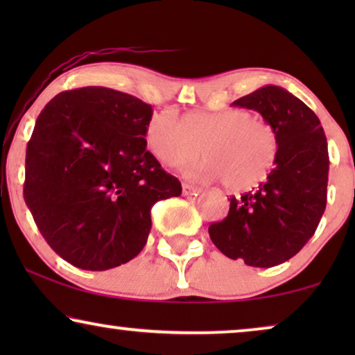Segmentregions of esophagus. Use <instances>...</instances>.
<instances>
[{
	"label": "esophagus",
	"instance_id": "34e87169",
	"mask_svg": "<svg viewBox=\"0 0 355 355\" xmlns=\"http://www.w3.org/2000/svg\"><path fill=\"white\" fill-rule=\"evenodd\" d=\"M182 192L186 193V196H197V193L202 192V189L197 187V186H193V184L184 182L182 184Z\"/></svg>",
	"mask_w": 355,
	"mask_h": 355
}]
</instances>
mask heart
I'll return each mask as SVG.
<instances>
[{"mask_svg":"<svg viewBox=\"0 0 355 355\" xmlns=\"http://www.w3.org/2000/svg\"><path fill=\"white\" fill-rule=\"evenodd\" d=\"M148 152L162 164L179 166L200 159L193 176L220 181L231 191H249L259 186L273 168L278 155V134L265 119L249 111H193L182 121L162 111L145 129Z\"/></svg>","mask_w":355,"mask_h":355,"instance_id":"heart-1","label":"heart"}]
</instances>
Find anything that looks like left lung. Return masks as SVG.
<instances>
[{
  "label": "left lung",
  "instance_id": "1",
  "mask_svg": "<svg viewBox=\"0 0 355 355\" xmlns=\"http://www.w3.org/2000/svg\"><path fill=\"white\" fill-rule=\"evenodd\" d=\"M278 134L275 168L257 191L230 198L225 220L208 226L213 244L232 260L270 268L294 257L313 236L327 207L328 144L320 119L283 87L265 85L236 100Z\"/></svg>",
  "mask_w": 355,
  "mask_h": 355
}]
</instances>
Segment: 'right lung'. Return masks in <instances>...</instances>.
Listing matches in <instances>:
<instances>
[{
	"instance_id": "obj_1",
	"label": "right lung",
	"mask_w": 355,
	"mask_h": 355,
	"mask_svg": "<svg viewBox=\"0 0 355 355\" xmlns=\"http://www.w3.org/2000/svg\"><path fill=\"white\" fill-rule=\"evenodd\" d=\"M152 114L106 87L61 92L38 114L24 200L48 245L77 268L128 263L147 244L152 207L181 196L178 178L147 150Z\"/></svg>"
}]
</instances>
